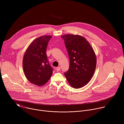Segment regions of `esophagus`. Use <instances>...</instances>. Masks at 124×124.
<instances>
[{"instance_id": "esophagus-1", "label": "esophagus", "mask_w": 124, "mask_h": 124, "mask_svg": "<svg viewBox=\"0 0 124 124\" xmlns=\"http://www.w3.org/2000/svg\"><path fill=\"white\" fill-rule=\"evenodd\" d=\"M56 70L57 72H59V70H61V68H60V67H57L56 68Z\"/></svg>"}]
</instances>
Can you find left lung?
<instances>
[{"label":"left lung","instance_id":"1","mask_svg":"<svg viewBox=\"0 0 124 124\" xmlns=\"http://www.w3.org/2000/svg\"><path fill=\"white\" fill-rule=\"evenodd\" d=\"M61 37L70 58L69 69L64 75L72 87H83L90 81L95 71V53L90 43L80 35L66 34Z\"/></svg>","mask_w":124,"mask_h":124}]
</instances>
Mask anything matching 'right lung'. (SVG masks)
Returning a JSON list of instances; mask_svg holds the SVG:
<instances>
[{"mask_svg":"<svg viewBox=\"0 0 124 124\" xmlns=\"http://www.w3.org/2000/svg\"><path fill=\"white\" fill-rule=\"evenodd\" d=\"M51 36L46 35L34 40L28 46L23 58L25 76L31 83L38 86L45 84L52 74L46 50Z\"/></svg>","mask_w":124,"mask_h":124,"instance_id":"add662e5","label":"right lung"}]
</instances>
